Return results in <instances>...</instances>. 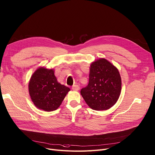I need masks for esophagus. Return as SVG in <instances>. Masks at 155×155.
I'll return each instance as SVG.
<instances>
[{"instance_id": "obj_1", "label": "esophagus", "mask_w": 155, "mask_h": 155, "mask_svg": "<svg viewBox=\"0 0 155 155\" xmlns=\"http://www.w3.org/2000/svg\"><path fill=\"white\" fill-rule=\"evenodd\" d=\"M71 89L73 91H78L80 89V87L78 85H74L73 86H72Z\"/></svg>"}]
</instances>
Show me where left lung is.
<instances>
[{
    "instance_id": "1",
    "label": "left lung",
    "mask_w": 155,
    "mask_h": 155,
    "mask_svg": "<svg viewBox=\"0 0 155 155\" xmlns=\"http://www.w3.org/2000/svg\"><path fill=\"white\" fill-rule=\"evenodd\" d=\"M122 80L116 67L104 58L91 63L89 82L80 94L91 108L101 111L110 109L118 101Z\"/></svg>"
}]
</instances>
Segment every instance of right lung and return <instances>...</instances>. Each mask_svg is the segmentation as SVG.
Masks as SVG:
<instances>
[{
	"instance_id": "1",
	"label": "right lung",
	"mask_w": 155,
	"mask_h": 155,
	"mask_svg": "<svg viewBox=\"0 0 155 155\" xmlns=\"http://www.w3.org/2000/svg\"><path fill=\"white\" fill-rule=\"evenodd\" d=\"M31 99L38 108L45 111L56 110L70 89L59 83L53 69L40 67L28 84Z\"/></svg>"
}]
</instances>
